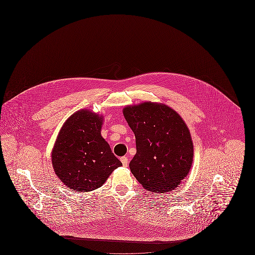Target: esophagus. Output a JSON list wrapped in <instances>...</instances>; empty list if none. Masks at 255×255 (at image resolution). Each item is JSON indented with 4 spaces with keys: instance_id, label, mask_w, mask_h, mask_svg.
<instances>
[{
    "instance_id": "esophagus-1",
    "label": "esophagus",
    "mask_w": 255,
    "mask_h": 255,
    "mask_svg": "<svg viewBox=\"0 0 255 255\" xmlns=\"http://www.w3.org/2000/svg\"><path fill=\"white\" fill-rule=\"evenodd\" d=\"M121 160H122V165H123L124 167L128 166V163H129V159H128L127 157H122V158H121Z\"/></svg>"
}]
</instances>
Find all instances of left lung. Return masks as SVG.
I'll return each mask as SVG.
<instances>
[{
	"label": "left lung",
	"instance_id": "left-lung-1",
	"mask_svg": "<svg viewBox=\"0 0 255 255\" xmlns=\"http://www.w3.org/2000/svg\"><path fill=\"white\" fill-rule=\"evenodd\" d=\"M123 115L135 136L136 153L130 161L134 178L151 192H169L190 171L193 142L177 112L159 103L127 106Z\"/></svg>",
	"mask_w": 255,
	"mask_h": 255
}]
</instances>
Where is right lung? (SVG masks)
Returning <instances> with one entry per match:
<instances>
[{
  "label": "right lung",
  "instance_id": "obj_1",
  "mask_svg": "<svg viewBox=\"0 0 255 255\" xmlns=\"http://www.w3.org/2000/svg\"><path fill=\"white\" fill-rule=\"evenodd\" d=\"M103 118L89 110L72 115L61 128L51 152L52 166L64 184L76 192L100 187L122 166L101 136Z\"/></svg>",
  "mask_w": 255,
  "mask_h": 255
}]
</instances>
